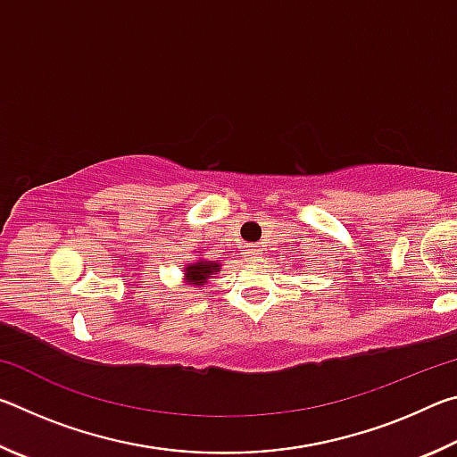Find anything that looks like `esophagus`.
I'll return each mask as SVG.
<instances>
[{
  "instance_id": "esophagus-1",
  "label": "esophagus",
  "mask_w": 457,
  "mask_h": 457,
  "mask_svg": "<svg viewBox=\"0 0 457 457\" xmlns=\"http://www.w3.org/2000/svg\"><path fill=\"white\" fill-rule=\"evenodd\" d=\"M260 252H262L260 245H256V244H247V245L244 247V253H245L247 258H256Z\"/></svg>"
}]
</instances>
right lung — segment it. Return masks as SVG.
I'll return each instance as SVG.
<instances>
[{"label":"right lung","instance_id":"1","mask_svg":"<svg viewBox=\"0 0 457 457\" xmlns=\"http://www.w3.org/2000/svg\"><path fill=\"white\" fill-rule=\"evenodd\" d=\"M221 272V266L218 262L210 260H195L193 264L185 266V280L193 286H201L212 278V274Z\"/></svg>","mask_w":457,"mask_h":457}]
</instances>
